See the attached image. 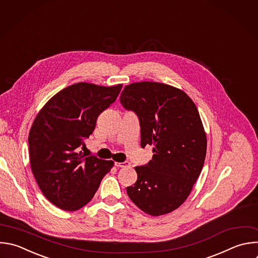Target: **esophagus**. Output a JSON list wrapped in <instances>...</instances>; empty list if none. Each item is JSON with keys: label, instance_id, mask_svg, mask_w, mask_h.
I'll list each match as a JSON object with an SVG mask.
<instances>
[{"label": "esophagus", "instance_id": "esophagus-1", "mask_svg": "<svg viewBox=\"0 0 258 258\" xmlns=\"http://www.w3.org/2000/svg\"><path fill=\"white\" fill-rule=\"evenodd\" d=\"M130 165H131V163L127 162V161H125V162H115V166H116V167H119V168L127 167V166H130Z\"/></svg>", "mask_w": 258, "mask_h": 258}]
</instances>
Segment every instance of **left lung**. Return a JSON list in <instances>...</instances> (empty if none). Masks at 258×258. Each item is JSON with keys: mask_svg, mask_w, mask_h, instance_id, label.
Here are the masks:
<instances>
[{"mask_svg": "<svg viewBox=\"0 0 258 258\" xmlns=\"http://www.w3.org/2000/svg\"><path fill=\"white\" fill-rule=\"evenodd\" d=\"M120 103L137 113L141 147L154 146L153 159L135 167L138 179L126 187L132 202L157 217L178 209L199 178L207 154V135L191 98L158 82L126 85Z\"/></svg>", "mask_w": 258, "mask_h": 258, "instance_id": "left-lung-1", "label": "left lung"}]
</instances>
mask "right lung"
I'll use <instances>...</instances> for the list:
<instances>
[{"label":"right lung","mask_w":258,"mask_h":258,"mask_svg":"<svg viewBox=\"0 0 258 258\" xmlns=\"http://www.w3.org/2000/svg\"><path fill=\"white\" fill-rule=\"evenodd\" d=\"M121 88L122 84L77 83L52 96L36 115L28 137L30 166L40 190L55 207L74 212L87 205L113 167L111 160L78 151Z\"/></svg>","instance_id":"add662e5"}]
</instances>
